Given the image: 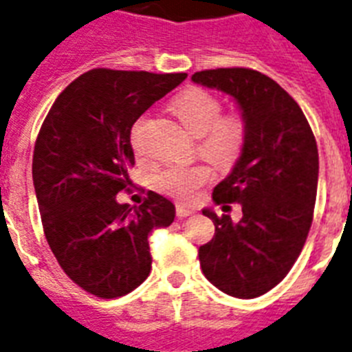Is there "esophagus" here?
I'll return each mask as SVG.
<instances>
[{
	"label": "esophagus",
	"instance_id": "obj_1",
	"mask_svg": "<svg viewBox=\"0 0 352 352\" xmlns=\"http://www.w3.org/2000/svg\"><path fill=\"white\" fill-rule=\"evenodd\" d=\"M194 214V210L192 208H188V207H185V205H178V207H176V216L178 217H188V216H192Z\"/></svg>",
	"mask_w": 352,
	"mask_h": 352
}]
</instances>
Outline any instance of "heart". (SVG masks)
Listing matches in <instances>:
<instances>
[{
  "label": "heart",
  "mask_w": 352,
  "mask_h": 352,
  "mask_svg": "<svg viewBox=\"0 0 352 352\" xmlns=\"http://www.w3.org/2000/svg\"><path fill=\"white\" fill-rule=\"evenodd\" d=\"M173 111L187 127L199 136L197 149L212 164L228 167L239 158L246 142V124L237 115H221V102L201 88H190L173 100ZM212 178L205 164L173 165L153 178V187L164 196L178 201H192L199 188Z\"/></svg>",
  "instance_id": "1"
}]
</instances>
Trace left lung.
I'll list each match as a JSON object with an SVG mask.
<instances>
[{
	"mask_svg": "<svg viewBox=\"0 0 352 352\" xmlns=\"http://www.w3.org/2000/svg\"><path fill=\"white\" fill-rule=\"evenodd\" d=\"M196 84L234 97L246 142L212 199L241 203L239 223L205 208L216 234L199 246V264L217 289L237 298L270 292L292 270L307 239L318 185V149L300 106L274 78L250 68L203 69Z\"/></svg>",
	"mask_w": 352,
	"mask_h": 352,
	"instance_id": "1",
	"label": "left lung"
}]
</instances>
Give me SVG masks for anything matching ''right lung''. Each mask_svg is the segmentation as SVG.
Masks as SVG:
<instances>
[{
  "instance_id": "right-lung-1",
  "label": "right lung",
  "mask_w": 352,
  "mask_h": 352,
  "mask_svg": "<svg viewBox=\"0 0 352 352\" xmlns=\"http://www.w3.org/2000/svg\"><path fill=\"white\" fill-rule=\"evenodd\" d=\"M187 74L89 69L55 98L34 149L32 178L46 241L84 292L117 298L151 272L149 234L174 221V205L149 190L120 205L135 165L131 127Z\"/></svg>"
}]
</instances>
